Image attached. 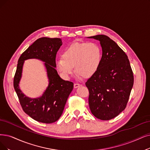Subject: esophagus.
<instances>
[{
  "label": "esophagus",
  "instance_id": "1",
  "mask_svg": "<svg viewBox=\"0 0 150 150\" xmlns=\"http://www.w3.org/2000/svg\"><path fill=\"white\" fill-rule=\"evenodd\" d=\"M80 86H82V84H80V83H74V87L75 88H77V87H80Z\"/></svg>",
  "mask_w": 150,
  "mask_h": 150
}]
</instances>
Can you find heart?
<instances>
[{
  "instance_id": "1",
  "label": "heart",
  "mask_w": 150,
  "mask_h": 150,
  "mask_svg": "<svg viewBox=\"0 0 150 150\" xmlns=\"http://www.w3.org/2000/svg\"><path fill=\"white\" fill-rule=\"evenodd\" d=\"M102 58L100 46L94 42H74L66 47L62 58L56 59V68L64 77L76 73L89 78L98 71Z\"/></svg>"
}]
</instances>
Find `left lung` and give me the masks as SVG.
<instances>
[{
  "label": "left lung",
  "instance_id": "1",
  "mask_svg": "<svg viewBox=\"0 0 150 150\" xmlns=\"http://www.w3.org/2000/svg\"><path fill=\"white\" fill-rule=\"evenodd\" d=\"M88 38L100 41L102 58L100 67L86 86L92 113L101 120H110L126 107L134 85V75L125 53L105 35Z\"/></svg>",
  "mask_w": 150,
  "mask_h": 150
}]
</instances>
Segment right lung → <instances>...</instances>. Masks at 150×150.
Instances as JSON below:
<instances>
[{"instance_id":"1","label":"right lung","mask_w":150,"mask_h":150,"mask_svg":"<svg viewBox=\"0 0 150 150\" xmlns=\"http://www.w3.org/2000/svg\"><path fill=\"white\" fill-rule=\"evenodd\" d=\"M62 45L59 38H41L35 40L20 56L14 77L13 86L23 111L34 120L40 122H55L62 116L73 83L62 79L55 69V58ZM38 59L45 63L49 85L40 98L32 99L24 94L19 83L22 76L24 61Z\"/></svg>"}]
</instances>
